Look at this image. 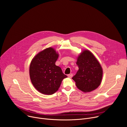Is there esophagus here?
<instances>
[{"instance_id":"1","label":"esophagus","mask_w":127,"mask_h":127,"mask_svg":"<svg viewBox=\"0 0 127 127\" xmlns=\"http://www.w3.org/2000/svg\"><path fill=\"white\" fill-rule=\"evenodd\" d=\"M72 76H73V74H70L68 75V77H69V78H72Z\"/></svg>"}]
</instances>
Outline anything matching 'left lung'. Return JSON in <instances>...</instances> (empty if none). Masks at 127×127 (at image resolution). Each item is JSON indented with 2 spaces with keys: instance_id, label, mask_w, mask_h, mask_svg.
<instances>
[{
  "instance_id": "1",
  "label": "left lung",
  "mask_w": 127,
  "mask_h": 127,
  "mask_svg": "<svg viewBox=\"0 0 127 127\" xmlns=\"http://www.w3.org/2000/svg\"><path fill=\"white\" fill-rule=\"evenodd\" d=\"M76 64L79 69L72 78L77 87L84 93L96 89L101 82L103 71L94 54L88 50L82 51L77 57Z\"/></svg>"
}]
</instances>
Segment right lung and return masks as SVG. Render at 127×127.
<instances>
[{"label":"right lung","instance_id":"1","mask_svg":"<svg viewBox=\"0 0 127 127\" xmlns=\"http://www.w3.org/2000/svg\"><path fill=\"white\" fill-rule=\"evenodd\" d=\"M59 54L52 47L44 49L32 59L30 66L31 82L38 92L51 95L59 89L63 79L67 76L55 65Z\"/></svg>","mask_w":127,"mask_h":127}]
</instances>
